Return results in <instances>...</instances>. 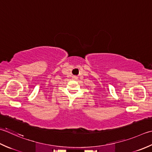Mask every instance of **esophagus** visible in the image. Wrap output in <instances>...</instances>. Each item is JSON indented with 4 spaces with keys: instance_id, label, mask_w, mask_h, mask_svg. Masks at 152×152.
I'll return each instance as SVG.
<instances>
[{
    "instance_id": "34e87169",
    "label": "esophagus",
    "mask_w": 152,
    "mask_h": 152,
    "mask_svg": "<svg viewBox=\"0 0 152 152\" xmlns=\"http://www.w3.org/2000/svg\"><path fill=\"white\" fill-rule=\"evenodd\" d=\"M72 78H73V79H74V80H76V79H77V77H76V76H73V77H72Z\"/></svg>"
}]
</instances>
